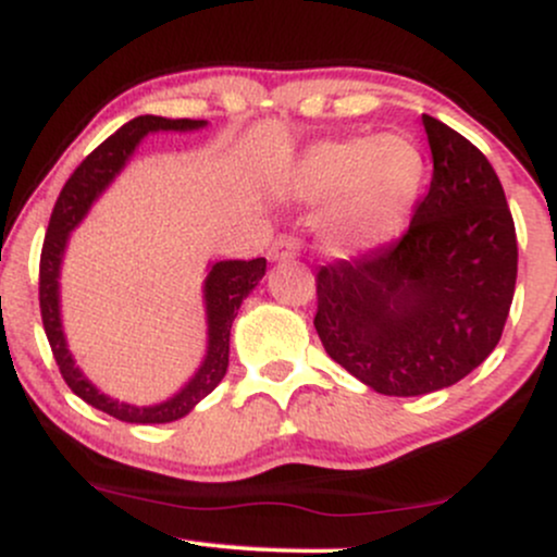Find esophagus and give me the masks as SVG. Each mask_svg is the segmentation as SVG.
<instances>
[{"label": "esophagus", "mask_w": 557, "mask_h": 557, "mask_svg": "<svg viewBox=\"0 0 557 557\" xmlns=\"http://www.w3.org/2000/svg\"><path fill=\"white\" fill-rule=\"evenodd\" d=\"M296 251H298L296 238H293V235L283 233V235H277V238L272 240V246H270V259H272V261H287V259L296 257Z\"/></svg>", "instance_id": "esophagus-1"}]
</instances>
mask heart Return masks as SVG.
I'll use <instances>...</instances> for the list:
<instances>
[{
	"mask_svg": "<svg viewBox=\"0 0 557 557\" xmlns=\"http://www.w3.org/2000/svg\"><path fill=\"white\" fill-rule=\"evenodd\" d=\"M424 181V157L411 138L385 133L317 144L304 159L298 185L309 198L345 194L335 233L348 243L387 238L406 220Z\"/></svg>",
	"mask_w": 557,
	"mask_h": 557,
	"instance_id": "1",
	"label": "heart"
}]
</instances>
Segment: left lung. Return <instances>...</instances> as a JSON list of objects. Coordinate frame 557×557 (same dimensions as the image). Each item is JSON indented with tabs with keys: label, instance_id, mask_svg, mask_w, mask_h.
I'll return each instance as SVG.
<instances>
[{
	"label": "left lung",
	"instance_id": "left-lung-1",
	"mask_svg": "<svg viewBox=\"0 0 557 557\" xmlns=\"http://www.w3.org/2000/svg\"><path fill=\"white\" fill-rule=\"evenodd\" d=\"M432 183L411 225L363 257L317 272L314 327L345 372L382 395L456 385L500 343L519 243L487 157L424 114Z\"/></svg>",
	"mask_w": 557,
	"mask_h": 557
}]
</instances>
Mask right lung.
<instances>
[{
  "instance_id": "add662e5",
  "label": "right lung",
  "mask_w": 557,
  "mask_h": 557,
  "mask_svg": "<svg viewBox=\"0 0 557 557\" xmlns=\"http://www.w3.org/2000/svg\"><path fill=\"white\" fill-rule=\"evenodd\" d=\"M203 120H168L154 117V114H140V117L125 123L120 131H114L104 144H99L83 162L75 168L73 175L67 177L65 188L60 190L52 209V220H49L47 235H44L41 261H38V306H41V322L47 341L52 345V356L60 367L62 380L73 389L78 398L88 406L99 408V411L110 413V417L127 421V424H168L185 417L198 400L207 398L212 389L220 385L222 376L227 372V356H230V327L238 314L243 298L257 287L264 277L267 259L251 261H216L207 277V317H209V350L198 369L194 380L185 385L175 398L159 403V406L136 408L127 403L112 400L101 395L81 369L75 367L73 356L67 354L65 337H62L60 324V300H57V274H60L62 251L70 230L81 222V216L88 212L91 201L104 190V185L117 175L125 159L133 154L136 144L146 133L154 131H194L201 127Z\"/></svg>"
}]
</instances>
